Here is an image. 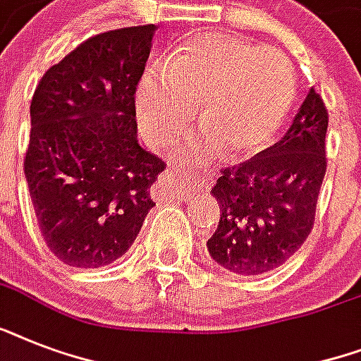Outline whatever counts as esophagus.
Listing matches in <instances>:
<instances>
[{
    "mask_svg": "<svg viewBox=\"0 0 361 361\" xmlns=\"http://www.w3.org/2000/svg\"><path fill=\"white\" fill-rule=\"evenodd\" d=\"M187 174L183 170H166L161 178H159L157 183V192L159 197H172L176 195V189H178V183L185 180ZM198 187H200V191H209L212 189V181L208 178H200L197 181Z\"/></svg>",
    "mask_w": 361,
    "mask_h": 361,
    "instance_id": "esophagus-1",
    "label": "esophagus"
}]
</instances>
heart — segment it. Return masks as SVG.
Returning a JSON list of instances; mask_svg holds the SVG:
<instances>
[{"label":"heart","instance_id":"b5f03b06","mask_svg":"<svg viewBox=\"0 0 361 361\" xmlns=\"http://www.w3.org/2000/svg\"><path fill=\"white\" fill-rule=\"evenodd\" d=\"M294 95L290 63L247 39L202 31L146 71L136 118L153 146L174 142L197 112L191 152L249 159L271 144Z\"/></svg>","mask_w":361,"mask_h":361}]
</instances>
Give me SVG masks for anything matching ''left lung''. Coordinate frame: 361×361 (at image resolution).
I'll return each instance as SVG.
<instances>
[{"instance_id": "obj_1", "label": "left lung", "mask_w": 361, "mask_h": 361, "mask_svg": "<svg viewBox=\"0 0 361 361\" xmlns=\"http://www.w3.org/2000/svg\"><path fill=\"white\" fill-rule=\"evenodd\" d=\"M328 110L313 87L277 144L221 170L212 195L221 219L208 240L215 262L238 275L285 264L313 228L326 174Z\"/></svg>"}]
</instances>
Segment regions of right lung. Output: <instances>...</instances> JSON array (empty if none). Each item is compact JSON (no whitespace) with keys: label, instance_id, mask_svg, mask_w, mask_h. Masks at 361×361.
I'll return each instance as SVG.
<instances>
[{"label":"right lung","instance_id":"add662e5","mask_svg":"<svg viewBox=\"0 0 361 361\" xmlns=\"http://www.w3.org/2000/svg\"><path fill=\"white\" fill-rule=\"evenodd\" d=\"M155 25L87 39L42 75L31 99L24 159L48 249L73 268H101L129 251L166 169L136 140L135 93Z\"/></svg>","mask_w":361,"mask_h":361}]
</instances>
